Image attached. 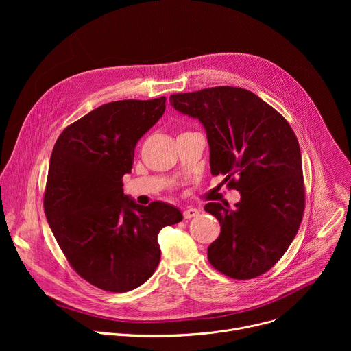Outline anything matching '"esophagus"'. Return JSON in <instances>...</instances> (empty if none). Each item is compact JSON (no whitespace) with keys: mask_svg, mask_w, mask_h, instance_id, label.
Here are the masks:
<instances>
[{"mask_svg":"<svg viewBox=\"0 0 351 351\" xmlns=\"http://www.w3.org/2000/svg\"><path fill=\"white\" fill-rule=\"evenodd\" d=\"M199 214V211L197 208H193V207H187L184 211H183V218L184 219H190V218H194Z\"/></svg>","mask_w":351,"mask_h":351,"instance_id":"34e87169","label":"esophagus"}]
</instances>
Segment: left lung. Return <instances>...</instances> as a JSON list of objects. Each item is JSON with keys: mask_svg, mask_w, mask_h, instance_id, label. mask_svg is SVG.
<instances>
[{"mask_svg": "<svg viewBox=\"0 0 351 351\" xmlns=\"http://www.w3.org/2000/svg\"><path fill=\"white\" fill-rule=\"evenodd\" d=\"M169 101L203 123L211 173L241 194L236 208L208 203L221 223L208 261L233 279H253L286 253L304 214L302 153L287 121L254 93L218 86L172 94Z\"/></svg>", "mask_w": 351, "mask_h": 351, "instance_id": "1", "label": "left lung"}]
</instances>
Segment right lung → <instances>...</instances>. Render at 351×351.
<instances>
[{
    "label": "right lung",
    "mask_w": 351,
    "mask_h": 351,
    "mask_svg": "<svg viewBox=\"0 0 351 351\" xmlns=\"http://www.w3.org/2000/svg\"><path fill=\"white\" fill-rule=\"evenodd\" d=\"M165 101L104 104L65 128L53 148L44 213L71 267L98 289L123 293L143 285L160 264V230L183 219L161 202L136 204L122 189L134 147Z\"/></svg>",
    "instance_id": "1"
}]
</instances>
